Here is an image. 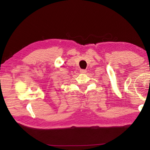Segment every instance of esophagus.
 <instances>
[{
  "instance_id": "esophagus-1",
  "label": "esophagus",
  "mask_w": 150,
  "mask_h": 150,
  "mask_svg": "<svg viewBox=\"0 0 150 150\" xmlns=\"http://www.w3.org/2000/svg\"><path fill=\"white\" fill-rule=\"evenodd\" d=\"M86 71H87L85 70V69H81V70H80V72H81V73H86Z\"/></svg>"
}]
</instances>
